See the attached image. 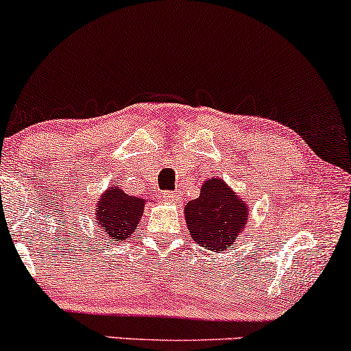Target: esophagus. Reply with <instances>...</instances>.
Segmentation results:
<instances>
[{
    "label": "esophagus",
    "instance_id": "esophagus-1",
    "mask_svg": "<svg viewBox=\"0 0 351 351\" xmlns=\"http://www.w3.org/2000/svg\"><path fill=\"white\" fill-rule=\"evenodd\" d=\"M182 197V193L180 192H166L165 193V198H166V202L167 203H171V204H179L180 203V198Z\"/></svg>",
    "mask_w": 351,
    "mask_h": 351
}]
</instances>
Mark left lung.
<instances>
[{"instance_id": "8db88e82", "label": "left lung", "mask_w": 351, "mask_h": 351, "mask_svg": "<svg viewBox=\"0 0 351 351\" xmlns=\"http://www.w3.org/2000/svg\"><path fill=\"white\" fill-rule=\"evenodd\" d=\"M184 215L193 242L219 253L234 247L247 227L250 208L222 177L215 176L203 182L199 197L185 204Z\"/></svg>"}]
</instances>
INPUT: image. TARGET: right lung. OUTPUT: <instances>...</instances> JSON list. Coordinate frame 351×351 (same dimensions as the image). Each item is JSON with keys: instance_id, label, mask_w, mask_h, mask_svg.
<instances>
[{"instance_id": "obj_1", "label": "right lung", "mask_w": 351, "mask_h": 351, "mask_svg": "<svg viewBox=\"0 0 351 351\" xmlns=\"http://www.w3.org/2000/svg\"><path fill=\"white\" fill-rule=\"evenodd\" d=\"M145 204L147 199L132 197L121 185L109 186L99 195L95 209V222L101 229L103 239L111 240L112 245L130 239L142 219Z\"/></svg>"}]
</instances>
